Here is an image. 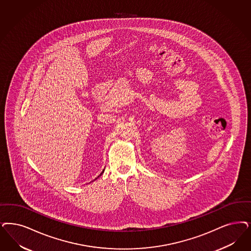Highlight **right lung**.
<instances>
[{
    "instance_id": "right-lung-1",
    "label": "right lung",
    "mask_w": 251,
    "mask_h": 251,
    "mask_svg": "<svg viewBox=\"0 0 251 251\" xmlns=\"http://www.w3.org/2000/svg\"><path fill=\"white\" fill-rule=\"evenodd\" d=\"M103 173H104V171H103V172H102V173H101V174H100V175H102V174H103ZM100 175H99V176H100ZM99 176H98V177H99ZM98 177H97V178H98ZM97 178H96V179H97ZM96 179H95V180H96Z\"/></svg>"
}]
</instances>
